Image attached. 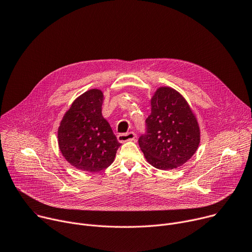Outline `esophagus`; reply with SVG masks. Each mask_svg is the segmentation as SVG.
Listing matches in <instances>:
<instances>
[{
    "mask_svg": "<svg viewBox=\"0 0 252 252\" xmlns=\"http://www.w3.org/2000/svg\"><path fill=\"white\" fill-rule=\"evenodd\" d=\"M136 134L133 131H129L127 133H120L118 135V140L120 142H126V141H129V140H133L135 138Z\"/></svg>",
    "mask_w": 252,
    "mask_h": 252,
    "instance_id": "obj_1",
    "label": "esophagus"
}]
</instances>
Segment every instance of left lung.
I'll return each instance as SVG.
<instances>
[{"label": "left lung", "instance_id": "obj_1", "mask_svg": "<svg viewBox=\"0 0 252 252\" xmlns=\"http://www.w3.org/2000/svg\"><path fill=\"white\" fill-rule=\"evenodd\" d=\"M152 113L138 145L153 166L166 170L182 166L197 151L198 123L186 98L168 87L157 90L151 100Z\"/></svg>", "mask_w": 252, "mask_h": 252}]
</instances>
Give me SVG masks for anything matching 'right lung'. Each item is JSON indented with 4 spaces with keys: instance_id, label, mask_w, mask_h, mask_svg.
I'll list each match as a JSON object with an SVG mask.
<instances>
[{
    "instance_id": "right-lung-1",
    "label": "right lung",
    "mask_w": 252,
    "mask_h": 252,
    "mask_svg": "<svg viewBox=\"0 0 252 252\" xmlns=\"http://www.w3.org/2000/svg\"><path fill=\"white\" fill-rule=\"evenodd\" d=\"M102 92L90 90L71 103L58 130L63 158L78 169L97 172L110 166L121 143L101 115Z\"/></svg>"
}]
</instances>
